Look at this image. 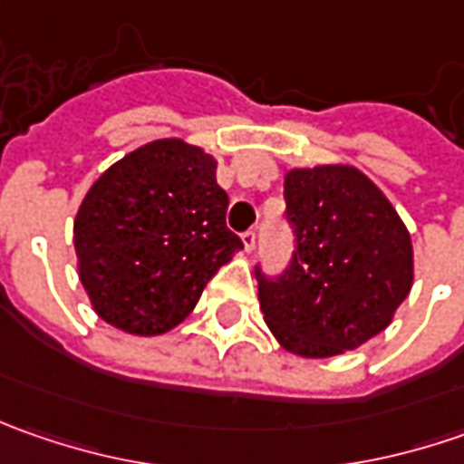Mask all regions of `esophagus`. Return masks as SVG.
<instances>
[{"instance_id": "obj_1", "label": "esophagus", "mask_w": 464, "mask_h": 464, "mask_svg": "<svg viewBox=\"0 0 464 464\" xmlns=\"http://www.w3.org/2000/svg\"><path fill=\"white\" fill-rule=\"evenodd\" d=\"M256 232H253V229H250V232H245V235H242V245H245V253H253V250H256Z\"/></svg>"}]
</instances>
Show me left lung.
<instances>
[{
  "instance_id": "1",
  "label": "left lung",
  "mask_w": 464,
  "mask_h": 464,
  "mask_svg": "<svg viewBox=\"0 0 464 464\" xmlns=\"http://www.w3.org/2000/svg\"><path fill=\"white\" fill-rule=\"evenodd\" d=\"M284 198L296 250L284 276L258 274L263 320L295 356H341L382 333L411 295V232L351 165L286 169Z\"/></svg>"
}]
</instances>
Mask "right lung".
<instances>
[{"label": "right lung", "instance_id": "1", "mask_svg": "<svg viewBox=\"0 0 464 464\" xmlns=\"http://www.w3.org/2000/svg\"><path fill=\"white\" fill-rule=\"evenodd\" d=\"M227 206L217 160L183 139H154L105 169L74 217L77 271L100 320L131 335L180 325L242 247Z\"/></svg>", "mask_w": 464, "mask_h": 464}]
</instances>
